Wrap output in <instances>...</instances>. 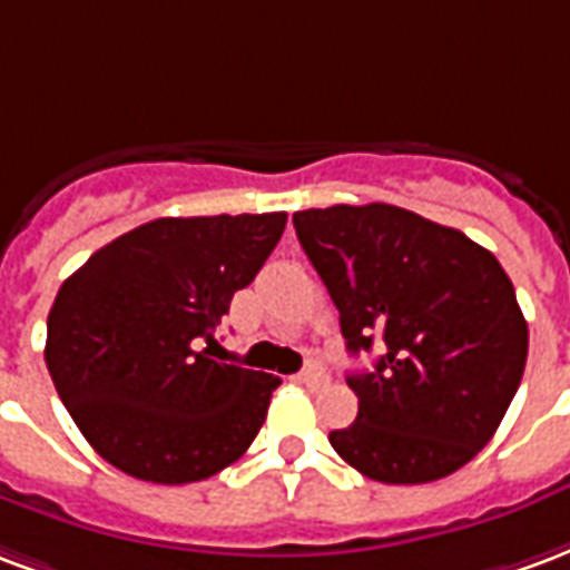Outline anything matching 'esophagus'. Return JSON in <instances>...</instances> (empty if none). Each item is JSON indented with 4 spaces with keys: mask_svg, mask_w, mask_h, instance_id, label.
<instances>
[{
    "mask_svg": "<svg viewBox=\"0 0 570 570\" xmlns=\"http://www.w3.org/2000/svg\"><path fill=\"white\" fill-rule=\"evenodd\" d=\"M301 382H306V385H318V382H325V367H322L318 361H309V364L301 371Z\"/></svg>",
    "mask_w": 570,
    "mask_h": 570,
    "instance_id": "obj_1",
    "label": "esophagus"
}]
</instances>
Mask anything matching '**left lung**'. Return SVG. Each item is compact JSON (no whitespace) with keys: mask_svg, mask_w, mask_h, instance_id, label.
<instances>
[{"mask_svg":"<svg viewBox=\"0 0 570 570\" xmlns=\"http://www.w3.org/2000/svg\"><path fill=\"white\" fill-rule=\"evenodd\" d=\"M294 230L340 309L358 416L331 446L376 483H431L483 450L517 394L529 325L492 252L416 212L367 203L294 212Z\"/></svg>","mask_w":570,"mask_h":570,"instance_id":"left-lung-1","label":"left lung"}]
</instances>
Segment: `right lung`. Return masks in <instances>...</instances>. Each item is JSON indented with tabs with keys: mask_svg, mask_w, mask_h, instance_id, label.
Wrapping results in <instances>:
<instances>
[{
	"mask_svg": "<svg viewBox=\"0 0 570 570\" xmlns=\"http://www.w3.org/2000/svg\"><path fill=\"white\" fill-rule=\"evenodd\" d=\"M288 215L157 218L63 282L45 361L87 443L136 480L197 483L243 455L279 376L215 361V327Z\"/></svg>",
	"mask_w": 570,
	"mask_h": 570,
	"instance_id": "add662e5",
	"label": "right lung"
}]
</instances>
